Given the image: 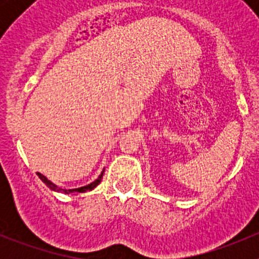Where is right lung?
<instances>
[{
    "mask_svg": "<svg viewBox=\"0 0 259 259\" xmlns=\"http://www.w3.org/2000/svg\"><path fill=\"white\" fill-rule=\"evenodd\" d=\"M104 171H105V170H104ZM104 171H102L101 175L98 176L97 179H96L95 182L91 183V184L84 185V187H80V188H74V189H63V188H59V187H57V185L54 184V183H52V182H50V180H48L47 176H44V175H42V174L37 172V175H38V178H40V179L42 180V182H44L45 184H47L50 189H52V191H56V192H61V193L70 194V193H84V192H87V191H92V189H95L96 187H97V185L100 184V183H101L102 176H104Z\"/></svg>",
    "mask_w": 259,
    "mask_h": 259,
    "instance_id": "right-lung-1",
    "label": "right lung"
}]
</instances>
